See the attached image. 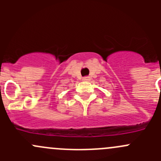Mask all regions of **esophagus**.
Returning a JSON list of instances; mask_svg holds the SVG:
<instances>
[{"instance_id":"1","label":"esophagus","mask_w":161,"mask_h":161,"mask_svg":"<svg viewBox=\"0 0 161 161\" xmlns=\"http://www.w3.org/2000/svg\"><path fill=\"white\" fill-rule=\"evenodd\" d=\"M83 80L84 81H88L89 80V77H87V76H86V77L83 78Z\"/></svg>"}]
</instances>
